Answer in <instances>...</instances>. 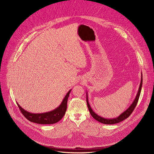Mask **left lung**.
<instances>
[{"instance_id": "left-lung-1", "label": "left lung", "mask_w": 154, "mask_h": 154, "mask_svg": "<svg viewBox=\"0 0 154 154\" xmlns=\"http://www.w3.org/2000/svg\"><path fill=\"white\" fill-rule=\"evenodd\" d=\"M142 74H141V80H140V86L139 88V91H138V92H137V95L135 97L134 100L133 101V102L132 103L131 106L128 107V108L124 112H122L119 116H118L116 118H113V119H106V118L102 117L99 116V115L95 114V113L94 112V110L92 109L89 103H88V94H87V92H86L87 104L88 109V110H89V112L91 113V115L92 116V117L94 119H95L96 120H97L98 122L104 124H117L119 122H122V121L124 120L125 119H126L127 118H128L129 116H131V114L134 111L135 107H136L137 102H138V100L139 99L140 95V92H141V90H142Z\"/></svg>"}]
</instances>
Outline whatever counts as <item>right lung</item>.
I'll list each match as a JSON object with an SVG mask.
<instances>
[{
  "mask_svg": "<svg viewBox=\"0 0 154 154\" xmlns=\"http://www.w3.org/2000/svg\"><path fill=\"white\" fill-rule=\"evenodd\" d=\"M71 91L72 89H70L67 93L62 102L60 104V106L50 112L40 113V114L30 113L22 108L17 102V103L24 117L30 122L38 124H53L58 122L66 114L67 106V100Z\"/></svg>",
  "mask_w": 154,
  "mask_h": 154,
  "instance_id": "1",
  "label": "right lung"
}]
</instances>
